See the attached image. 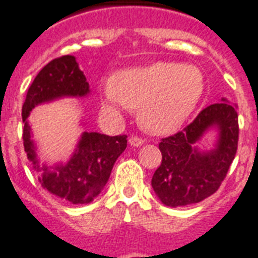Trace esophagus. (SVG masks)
<instances>
[{
  "label": "esophagus",
  "mask_w": 258,
  "mask_h": 258,
  "mask_svg": "<svg viewBox=\"0 0 258 258\" xmlns=\"http://www.w3.org/2000/svg\"><path fill=\"white\" fill-rule=\"evenodd\" d=\"M128 143L131 146H133V147H141L142 145H143V143H145V141H143V139H142V138H138V137H131L128 139Z\"/></svg>",
  "instance_id": "obj_1"
}]
</instances>
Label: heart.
<instances>
[{
  "label": "heart",
  "mask_w": 258,
  "mask_h": 258,
  "mask_svg": "<svg viewBox=\"0 0 258 258\" xmlns=\"http://www.w3.org/2000/svg\"><path fill=\"white\" fill-rule=\"evenodd\" d=\"M205 92L204 72L191 64L157 61L130 68L103 87V107L113 116L138 109V120L155 135L172 133L190 116Z\"/></svg>",
  "instance_id": "heart-1"
}]
</instances>
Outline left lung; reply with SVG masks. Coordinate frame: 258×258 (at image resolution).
<instances>
[{
    "instance_id": "obj_1",
    "label": "left lung",
    "mask_w": 258,
    "mask_h": 258,
    "mask_svg": "<svg viewBox=\"0 0 258 258\" xmlns=\"http://www.w3.org/2000/svg\"><path fill=\"white\" fill-rule=\"evenodd\" d=\"M212 129L217 133L215 146L200 150L196 143ZM237 145L236 105L221 99L202 109L186 128L159 143L162 163L151 179L159 201L170 208H180L214 194L236 157Z\"/></svg>"
}]
</instances>
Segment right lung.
I'll use <instances>...</instances> for the list:
<instances>
[{"mask_svg":"<svg viewBox=\"0 0 258 258\" xmlns=\"http://www.w3.org/2000/svg\"><path fill=\"white\" fill-rule=\"evenodd\" d=\"M91 93L87 79L75 56L54 58L34 78L22 105L24 147L33 169L41 172L38 178L45 190L72 205L91 204L108 182L112 167L127 147V135L108 137L84 131L67 163H40L37 147L28 116L44 103L62 97H86Z\"/></svg>","mask_w":258,"mask_h":258,"instance_id":"1","label":"right lung"}]
</instances>
